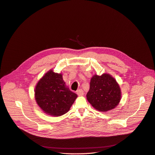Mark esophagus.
Segmentation results:
<instances>
[{"label":"esophagus","mask_w":155,"mask_h":155,"mask_svg":"<svg viewBox=\"0 0 155 155\" xmlns=\"http://www.w3.org/2000/svg\"><path fill=\"white\" fill-rule=\"evenodd\" d=\"M77 94H78V96H83V95L84 94V93H83V91L81 89L78 90L77 91Z\"/></svg>","instance_id":"34e87169"}]
</instances>
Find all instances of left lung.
I'll return each mask as SVG.
<instances>
[{"instance_id": "obj_1", "label": "left lung", "mask_w": 155, "mask_h": 155, "mask_svg": "<svg viewBox=\"0 0 155 155\" xmlns=\"http://www.w3.org/2000/svg\"><path fill=\"white\" fill-rule=\"evenodd\" d=\"M121 97L120 86L110 74L94 75L91 78L86 98L94 108L100 112H107L118 105Z\"/></svg>"}]
</instances>
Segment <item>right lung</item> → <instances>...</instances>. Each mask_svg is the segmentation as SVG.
<instances>
[{"label":"right lung","instance_id":"add662e5","mask_svg":"<svg viewBox=\"0 0 155 155\" xmlns=\"http://www.w3.org/2000/svg\"><path fill=\"white\" fill-rule=\"evenodd\" d=\"M77 95L66 86L61 74L52 70L38 81L35 88V99L45 114L59 117L68 112Z\"/></svg>","mask_w":155,"mask_h":155}]
</instances>
